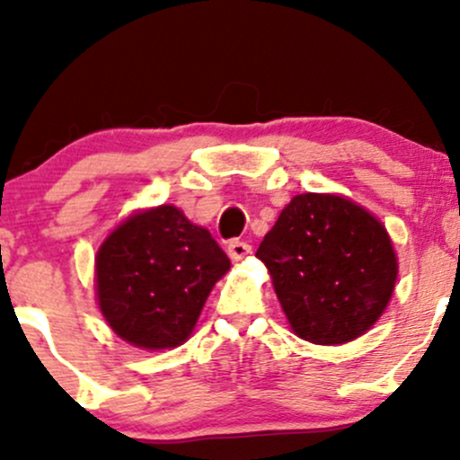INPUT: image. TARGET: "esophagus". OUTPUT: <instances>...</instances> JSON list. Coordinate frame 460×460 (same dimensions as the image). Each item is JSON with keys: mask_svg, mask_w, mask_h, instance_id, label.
I'll list each match as a JSON object with an SVG mask.
<instances>
[{"mask_svg": "<svg viewBox=\"0 0 460 460\" xmlns=\"http://www.w3.org/2000/svg\"><path fill=\"white\" fill-rule=\"evenodd\" d=\"M226 252H229L231 260L240 261V260H244L248 252H251V244H246V242H242V240H231L229 246H226Z\"/></svg>", "mask_w": 460, "mask_h": 460, "instance_id": "esophagus-1", "label": "esophagus"}]
</instances>
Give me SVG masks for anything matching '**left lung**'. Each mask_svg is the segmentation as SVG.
Masks as SVG:
<instances>
[{
	"label": "left lung",
	"instance_id": "obj_1",
	"mask_svg": "<svg viewBox=\"0 0 460 460\" xmlns=\"http://www.w3.org/2000/svg\"><path fill=\"white\" fill-rule=\"evenodd\" d=\"M300 340L346 344L387 309L398 257L376 216L337 194H296L257 248Z\"/></svg>",
	"mask_w": 460,
	"mask_h": 460
}]
</instances>
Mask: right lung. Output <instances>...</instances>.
I'll return each mask as SVG.
<instances>
[{
	"label": "right lung",
	"mask_w": 460,
	"mask_h": 460,
	"mask_svg": "<svg viewBox=\"0 0 460 460\" xmlns=\"http://www.w3.org/2000/svg\"><path fill=\"white\" fill-rule=\"evenodd\" d=\"M229 268L212 234L175 205L136 212L105 237L94 257L99 309L131 346L175 348L194 331L209 292Z\"/></svg>",
	"instance_id": "obj_1"
}]
</instances>
